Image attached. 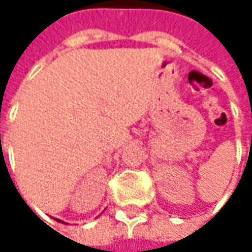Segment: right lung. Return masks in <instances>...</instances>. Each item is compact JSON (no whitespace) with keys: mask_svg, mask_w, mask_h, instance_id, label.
I'll list each match as a JSON object with an SVG mask.
<instances>
[{"mask_svg":"<svg viewBox=\"0 0 252 252\" xmlns=\"http://www.w3.org/2000/svg\"><path fill=\"white\" fill-rule=\"evenodd\" d=\"M54 219H55V218H54ZM57 220H58V222H63V220H60V219H57ZM63 223H64V222H63Z\"/></svg>","mask_w":252,"mask_h":252,"instance_id":"right-lung-1","label":"right lung"}]
</instances>
